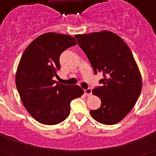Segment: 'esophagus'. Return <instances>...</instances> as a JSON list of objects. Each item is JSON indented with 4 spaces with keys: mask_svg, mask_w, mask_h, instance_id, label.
I'll list each match as a JSON object with an SVG mask.
<instances>
[{
    "mask_svg": "<svg viewBox=\"0 0 156 156\" xmlns=\"http://www.w3.org/2000/svg\"><path fill=\"white\" fill-rule=\"evenodd\" d=\"M91 93H92V90L90 87H88L84 90V94L87 95V96H90V95H91Z\"/></svg>",
    "mask_w": 156,
    "mask_h": 156,
    "instance_id": "34e87169",
    "label": "esophagus"
}]
</instances>
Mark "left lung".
<instances>
[{
  "label": "left lung",
  "instance_id": "8db88e82",
  "mask_svg": "<svg viewBox=\"0 0 156 156\" xmlns=\"http://www.w3.org/2000/svg\"><path fill=\"white\" fill-rule=\"evenodd\" d=\"M75 37L94 73L103 75L101 86L92 90L101 98V107L90 110V115L102 124H115L131 111L142 88L132 52L119 36L107 30Z\"/></svg>",
  "mask_w": 156,
  "mask_h": 156
}]
</instances>
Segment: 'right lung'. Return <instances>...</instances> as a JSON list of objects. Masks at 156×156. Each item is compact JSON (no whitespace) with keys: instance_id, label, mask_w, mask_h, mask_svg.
Returning <instances> with one entry per match:
<instances>
[{"instance_id":"add662e5","label":"right lung","mask_w":156,"mask_h":156,"mask_svg":"<svg viewBox=\"0 0 156 156\" xmlns=\"http://www.w3.org/2000/svg\"><path fill=\"white\" fill-rule=\"evenodd\" d=\"M76 44L74 37L47 33L36 38L22 55L16 73V87L25 108L42 124L64 121L70 113L72 101L83 94L78 85L60 84L53 80L60 69V55Z\"/></svg>"}]
</instances>
